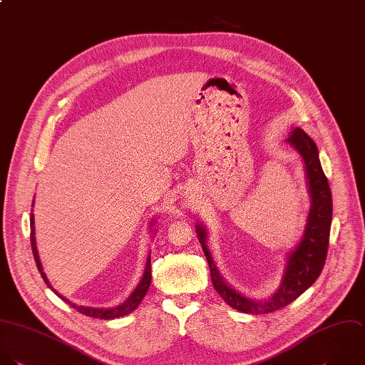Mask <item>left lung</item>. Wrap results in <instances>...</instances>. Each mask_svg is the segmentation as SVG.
I'll list each match as a JSON object with an SVG mask.
<instances>
[{
    "mask_svg": "<svg viewBox=\"0 0 365 365\" xmlns=\"http://www.w3.org/2000/svg\"><path fill=\"white\" fill-rule=\"evenodd\" d=\"M287 143L299 152L304 162L312 206L300 242L286 256V266L280 286L269 299L253 300L226 283L215 266L207 249V229L202 223H196V233L210 267L215 290L232 309L246 314H267L294 302L319 279L327 257L333 219V199L329 180L320 163L317 145L300 128H296L292 132Z\"/></svg>",
    "mask_w": 365,
    "mask_h": 365,
    "instance_id": "8db88e82",
    "label": "left lung"
}]
</instances>
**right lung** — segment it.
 <instances>
[{"label":"right lung","instance_id":"1","mask_svg":"<svg viewBox=\"0 0 365 365\" xmlns=\"http://www.w3.org/2000/svg\"><path fill=\"white\" fill-rule=\"evenodd\" d=\"M32 206H34V202H32ZM155 220H152L150 223V227L155 225L153 223ZM35 222H34V213H31V247H32V255H34V259H35V263H36V267L45 282V284L59 297L62 299L65 303H68L72 309H75L76 312L88 316V317H93V319H102V320H112V319H118V317H123V316H128L130 314L133 310L138 309V306L140 304V302L143 300V297L146 296V292L150 286V280H152V274H150V255L148 256V260H146V267H145V272H143V276L139 282V284L136 286V289L132 292V294L119 306H115V307H110V309H96V307H85V306H78L72 302H69L68 299H65L63 296H61L55 289H52V286L49 284L45 273H43V269H42V264H41V260H39V256H38V250H36V242H35Z\"/></svg>","mask_w":365,"mask_h":365}]
</instances>
